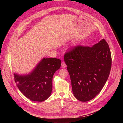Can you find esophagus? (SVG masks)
<instances>
[{
	"instance_id": "esophagus-1",
	"label": "esophagus",
	"mask_w": 123,
	"mask_h": 123,
	"mask_svg": "<svg viewBox=\"0 0 123 123\" xmlns=\"http://www.w3.org/2000/svg\"><path fill=\"white\" fill-rule=\"evenodd\" d=\"M66 64H65V62H62V68H66Z\"/></svg>"
}]
</instances>
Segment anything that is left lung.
Here are the masks:
<instances>
[{
    "label": "left lung",
    "instance_id": "1",
    "mask_svg": "<svg viewBox=\"0 0 123 123\" xmlns=\"http://www.w3.org/2000/svg\"><path fill=\"white\" fill-rule=\"evenodd\" d=\"M74 96L81 102L94 98L109 77L112 58L108 44L103 39L90 47L77 45L65 53Z\"/></svg>",
    "mask_w": 123,
    "mask_h": 123
}]
</instances>
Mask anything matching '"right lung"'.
Returning a JSON list of instances; mask_svg holds the SVG:
<instances>
[{
	"label": "right lung",
	"instance_id": "add662e5",
	"mask_svg": "<svg viewBox=\"0 0 123 123\" xmlns=\"http://www.w3.org/2000/svg\"><path fill=\"white\" fill-rule=\"evenodd\" d=\"M61 66L59 59L44 58L29 75L21 76L14 74L15 81L27 98L32 101H44L51 95L53 75Z\"/></svg>",
	"mask_w": 123,
	"mask_h": 123
}]
</instances>
